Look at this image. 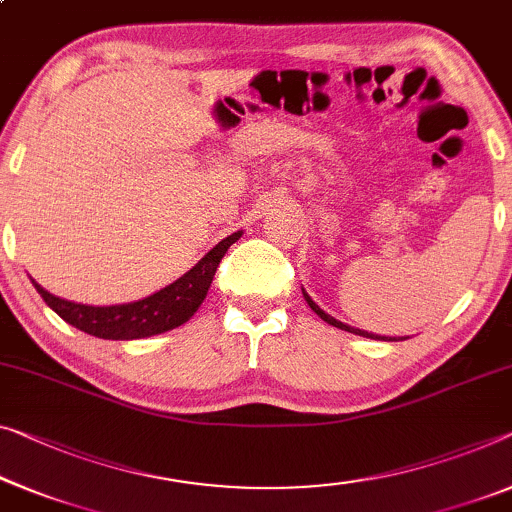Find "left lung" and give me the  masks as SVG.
<instances>
[{
	"mask_svg": "<svg viewBox=\"0 0 512 512\" xmlns=\"http://www.w3.org/2000/svg\"><path fill=\"white\" fill-rule=\"evenodd\" d=\"M303 299L308 301V305L312 308V312H315L317 317H322L326 324H331V326H335V329H340V331H349V333H354V335H363V338H372V340H398V338H386V335H375V333H368V331H361V329H354V326H349V324H342V322H338V319L335 317H331L329 312H324L322 308H319V305L310 299V294L305 292L303 289ZM400 340H404V338H400Z\"/></svg>",
	"mask_w": 512,
	"mask_h": 512,
	"instance_id": "1",
	"label": "left lung"
}]
</instances>
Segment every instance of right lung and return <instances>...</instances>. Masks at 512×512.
<instances>
[{
	"label": "right lung",
	"instance_id": "1",
	"mask_svg": "<svg viewBox=\"0 0 512 512\" xmlns=\"http://www.w3.org/2000/svg\"><path fill=\"white\" fill-rule=\"evenodd\" d=\"M241 230L223 241L216 243L193 269L183 273L170 285L158 289L151 296H144L140 301L119 303V305H87L59 299V296L50 294L43 289L36 280V292L43 296V301L50 305L57 315L64 319L66 324L75 326V329L85 331L89 335L103 340H140L149 338V335H158L165 331L177 329V326L186 324L190 317L195 315L202 301L207 299V292L216 276V269L220 259L225 257L227 248L234 241L241 239Z\"/></svg>",
	"mask_w": 512,
	"mask_h": 512
}]
</instances>
